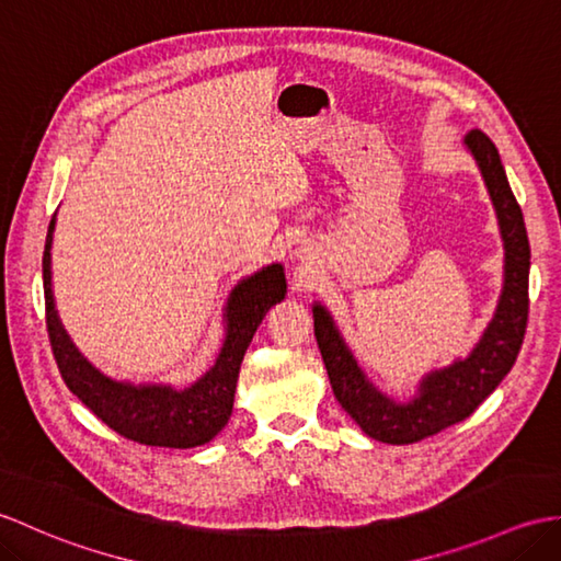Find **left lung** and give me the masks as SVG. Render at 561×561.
Wrapping results in <instances>:
<instances>
[{
    "mask_svg": "<svg viewBox=\"0 0 561 561\" xmlns=\"http://www.w3.org/2000/svg\"><path fill=\"white\" fill-rule=\"evenodd\" d=\"M463 146L473 154L480 176L485 181L504 245L500 301L471 354L457 358L447 368L427 373L419 382V392L407 401H397L377 389L360 370L330 310L322 304H312L316 340L336 401L360 425L363 433L387 445H413L468 419L512 370L518 348L524 344L530 270L524 213L514 198L494 142L483 131H471L463 138Z\"/></svg>",
    "mask_w": 561,
    "mask_h": 561,
    "instance_id": "1",
    "label": "left lung"
}]
</instances>
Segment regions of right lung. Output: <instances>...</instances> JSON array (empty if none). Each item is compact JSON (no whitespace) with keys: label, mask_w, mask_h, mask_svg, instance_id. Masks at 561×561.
I'll return each instance as SVG.
<instances>
[{"label":"right lung","mask_w":561,"mask_h":561,"mask_svg":"<svg viewBox=\"0 0 561 561\" xmlns=\"http://www.w3.org/2000/svg\"><path fill=\"white\" fill-rule=\"evenodd\" d=\"M57 215L51 217L43 253L45 312L51 354L59 366L64 382L71 392L110 425L114 433L138 445L191 449L210 442L229 423L237 394L241 360L255 330L272 306L284 301L286 277L279 263L243 277L233 286L225 306V342H221L215 366L191 387L176 389L172 385H134L128 380H112L100 373L64 330L51 294V237H55Z\"/></svg>","instance_id":"right-lung-1"}]
</instances>
